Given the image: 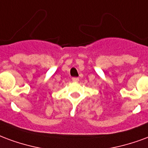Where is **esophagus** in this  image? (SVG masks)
I'll use <instances>...</instances> for the list:
<instances>
[{
	"mask_svg": "<svg viewBox=\"0 0 148 148\" xmlns=\"http://www.w3.org/2000/svg\"><path fill=\"white\" fill-rule=\"evenodd\" d=\"M72 80H73V82H75V83H77V82H79V78L78 77H73V78L72 79Z\"/></svg>",
	"mask_w": 148,
	"mask_h": 148,
	"instance_id": "1",
	"label": "esophagus"
}]
</instances>
